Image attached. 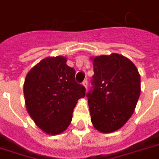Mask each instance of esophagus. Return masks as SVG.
Here are the masks:
<instances>
[{
    "label": "esophagus",
    "mask_w": 159,
    "mask_h": 159,
    "mask_svg": "<svg viewBox=\"0 0 159 159\" xmlns=\"http://www.w3.org/2000/svg\"><path fill=\"white\" fill-rule=\"evenodd\" d=\"M82 85H83V86H84V87L87 88V79H85L84 81L82 82Z\"/></svg>",
    "instance_id": "1"
}]
</instances>
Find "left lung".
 <instances>
[{"label": "left lung", "mask_w": 159, "mask_h": 159, "mask_svg": "<svg viewBox=\"0 0 159 159\" xmlns=\"http://www.w3.org/2000/svg\"><path fill=\"white\" fill-rule=\"evenodd\" d=\"M93 67L87 93L91 120L97 130L111 133L134 113L140 95V76L130 60L117 53L94 57Z\"/></svg>", "instance_id": "obj_1"}]
</instances>
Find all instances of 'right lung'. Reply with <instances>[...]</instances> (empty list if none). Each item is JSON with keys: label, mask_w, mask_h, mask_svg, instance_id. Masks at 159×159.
<instances>
[{"label": "right lung", "mask_w": 159, "mask_h": 159, "mask_svg": "<svg viewBox=\"0 0 159 159\" xmlns=\"http://www.w3.org/2000/svg\"><path fill=\"white\" fill-rule=\"evenodd\" d=\"M66 57H47L29 72L24 84L26 109L34 123L49 134L63 132L86 88L75 80Z\"/></svg>", "instance_id": "1"}]
</instances>
